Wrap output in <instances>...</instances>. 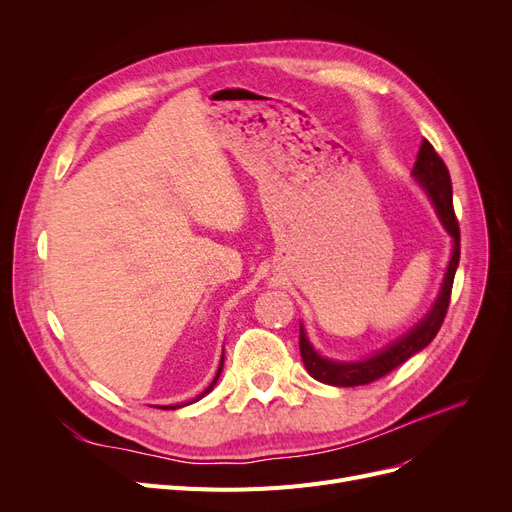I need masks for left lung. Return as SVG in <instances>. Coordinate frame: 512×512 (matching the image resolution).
I'll return each mask as SVG.
<instances>
[{
  "instance_id": "left-lung-1",
  "label": "left lung",
  "mask_w": 512,
  "mask_h": 512,
  "mask_svg": "<svg viewBox=\"0 0 512 512\" xmlns=\"http://www.w3.org/2000/svg\"><path fill=\"white\" fill-rule=\"evenodd\" d=\"M413 176L427 191L429 199H432V203L436 205V211L440 215L444 228L454 238V249H452V257H450L448 270L444 276L440 297L434 303L432 311L425 315L421 324H417V328H413L407 336H402L400 340L390 344L386 351L373 355L371 359L359 361V363H336V361H328L324 357H319L313 351V346L307 340V334L301 326V338H299L301 357H303V363H305L309 375L317 382H324L330 386L353 388V386H365V384L380 380L390 371H394L398 365L411 359L415 353L423 351V348L436 338V334L440 332V328L444 324V317H446V311L450 305L456 265H459V259H461V228H459V220H456L454 207H452V184H450L448 168L444 164V159L436 153L434 145L427 139H423V143L419 147Z\"/></svg>"
}]
</instances>
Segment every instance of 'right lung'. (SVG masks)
Here are the masks:
<instances>
[{
	"label": "right lung",
	"mask_w": 512,
	"mask_h": 512,
	"mask_svg": "<svg viewBox=\"0 0 512 512\" xmlns=\"http://www.w3.org/2000/svg\"><path fill=\"white\" fill-rule=\"evenodd\" d=\"M222 367H224V357H222V361H220V369H218V373H215V378H213V382L209 384V388H207V390H205V392H203L201 396H205V394H207V392H209V390H211V388L215 386V382H218V378H220V373H222ZM201 396H199V398H201ZM164 409H178V407H164Z\"/></svg>",
	"instance_id": "right-lung-1"
}]
</instances>
